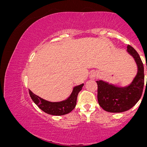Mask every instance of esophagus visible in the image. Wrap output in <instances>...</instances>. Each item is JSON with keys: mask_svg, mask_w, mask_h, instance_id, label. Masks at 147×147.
Here are the masks:
<instances>
[{"mask_svg": "<svg viewBox=\"0 0 147 147\" xmlns=\"http://www.w3.org/2000/svg\"><path fill=\"white\" fill-rule=\"evenodd\" d=\"M97 77V74L96 73H92L90 74V78H92V79H94V78H96Z\"/></svg>", "mask_w": 147, "mask_h": 147, "instance_id": "1", "label": "esophagus"}]
</instances>
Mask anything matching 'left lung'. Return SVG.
<instances>
[{
  "instance_id": "1",
  "label": "left lung",
  "mask_w": 147,
  "mask_h": 147,
  "mask_svg": "<svg viewBox=\"0 0 147 147\" xmlns=\"http://www.w3.org/2000/svg\"><path fill=\"white\" fill-rule=\"evenodd\" d=\"M128 53L133 56L138 66V73L133 81L126 87H117L102 80H97L98 104L105 111L122 113L129 110L139 100L144 87V66L140 56L131 45H127Z\"/></svg>"
}]
</instances>
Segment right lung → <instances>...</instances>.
<instances>
[{"mask_svg":"<svg viewBox=\"0 0 147 147\" xmlns=\"http://www.w3.org/2000/svg\"><path fill=\"white\" fill-rule=\"evenodd\" d=\"M84 84H80L73 88V92L67 100L61 102H52L45 100L37 95L34 94L31 90H29V94L34 102L42 111L47 114L60 116L68 114L74 109L76 104V99L78 92L82 89Z\"/></svg>","mask_w":147,"mask_h":147,"instance_id":"add662e5","label":"right lung"}]
</instances>
